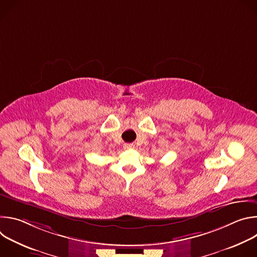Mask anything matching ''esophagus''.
<instances>
[{
  "instance_id": "obj_1",
  "label": "esophagus",
  "mask_w": 257,
  "mask_h": 257,
  "mask_svg": "<svg viewBox=\"0 0 257 257\" xmlns=\"http://www.w3.org/2000/svg\"><path fill=\"white\" fill-rule=\"evenodd\" d=\"M135 148V145L133 143H126L124 144V150H133Z\"/></svg>"
}]
</instances>
